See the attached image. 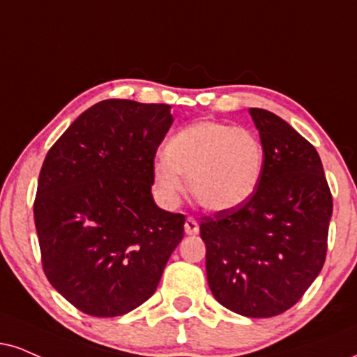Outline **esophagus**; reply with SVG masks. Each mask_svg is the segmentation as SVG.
<instances>
[{
  "instance_id": "esophagus-1",
  "label": "esophagus",
  "mask_w": 357,
  "mask_h": 357,
  "mask_svg": "<svg viewBox=\"0 0 357 357\" xmlns=\"http://www.w3.org/2000/svg\"><path fill=\"white\" fill-rule=\"evenodd\" d=\"M184 233L188 236H196L199 233V225H197L195 218L190 216L186 221H184Z\"/></svg>"
}]
</instances>
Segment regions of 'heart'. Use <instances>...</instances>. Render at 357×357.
I'll use <instances>...</instances> for the list:
<instances>
[{"mask_svg":"<svg viewBox=\"0 0 357 357\" xmlns=\"http://www.w3.org/2000/svg\"><path fill=\"white\" fill-rule=\"evenodd\" d=\"M264 171V148L256 132L220 121H197L167 141L153 162V178L166 204L184 192V179L201 208L213 213L239 208L255 195Z\"/></svg>","mask_w":357,"mask_h":357,"instance_id":"obj_1","label":"heart"}]
</instances>
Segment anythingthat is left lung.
<instances>
[{
    "mask_svg": "<svg viewBox=\"0 0 357 357\" xmlns=\"http://www.w3.org/2000/svg\"><path fill=\"white\" fill-rule=\"evenodd\" d=\"M249 114L264 148L259 186L239 208L204 218L199 231L218 303L271 317L294 306L323 269L333 196L314 146L271 111Z\"/></svg>",
    "mask_w": 357,
    "mask_h": 357,
    "instance_id": "obj_1",
    "label": "left lung"
}]
</instances>
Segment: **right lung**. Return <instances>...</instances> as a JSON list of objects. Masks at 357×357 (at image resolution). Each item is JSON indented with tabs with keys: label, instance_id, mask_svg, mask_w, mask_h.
Listing matches in <instances>:
<instances>
[{
	"label": "right lung",
	"instance_id": "right-lung-1",
	"mask_svg": "<svg viewBox=\"0 0 357 357\" xmlns=\"http://www.w3.org/2000/svg\"><path fill=\"white\" fill-rule=\"evenodd\" d=\"M169 105L106 100L86 109L43 162L34 225L51 286L79 311L126 314L154 294L184 216L151 195Z\"/></svg>",
	"mask_w": 357,
	"mask_h": 357
}]
</instances>
